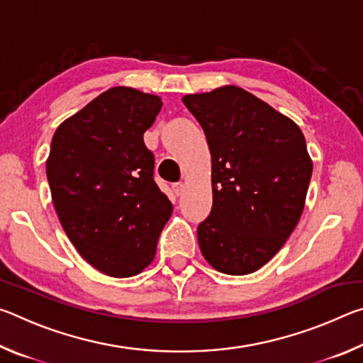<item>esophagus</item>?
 <instances>
[{
    "label": "esophagus",
    "instance_id": "esophagus-1",
    "mask_svg": "<svg viewBox=\"0 0 363 363\" xmlns=\"http://www.w3.org/2000/svg\"><path fill=\"white\" fill-rule=\"evenodd\" d=\"M182 190H184V184H182V182H174V184H173V192H174L176 195H181Z\"/></svg>",
    "mask_w": 363,
    "mask_h": 363
}]
</instances>
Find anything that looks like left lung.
<instances>
[{"label":"left lung","instance_id":"left-lung-1","mask_svg":"<svg viewBox=\"0 0 363 363\" xmlns=\"http://www.w3.org/2000/svg\"><path fill=\"white\" fill-rule=\"evenodd\" d=\"M211 152L213 208L196 229L205 259L247 275L284 247L304 210L312 160L288 116L238 86L182 97Z\"/></svg>","mask_w":363,"mask_h":363}]
</instances>
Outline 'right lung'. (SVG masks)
Here are the masks:
<instances>
[{"label":"right lung","mask_w":363,"mask_h":363,"mask_svg":"<svg viewBox=\"0 0 363 363\" xmlns=\"http://www.w3.org/2000/svg\"><path fill=\"white\" fill-rule=\"evenodd\" d=\"M160 108L158 96L116 86L52 136L46 176L60 224L83 259L110 277L149 266L173 213L144 144Z\"/></svg>","instance_id":"right-lung-1"}]
</instances>
